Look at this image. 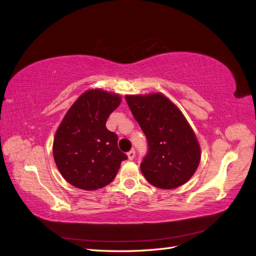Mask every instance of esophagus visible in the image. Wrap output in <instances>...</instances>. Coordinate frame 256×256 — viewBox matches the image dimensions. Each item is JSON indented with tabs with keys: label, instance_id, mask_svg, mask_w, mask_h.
Returning a JSON list of instances; mask_svg holds the SVG:
<instances>
[{
	"label": "esophagus",
	"instance_id": "obj_1",
	"mask_svg": "<svg viewBox=\"0 0 256 256\" xmlns=\"http://www.w3.org/2000/svg\"><path fill=\"white\" fill-rule=\"evenodd\" d=\"M127 156H128V159H129V160L134 159V157H136V150H131L127 154Z\"/></svg>",
	"mask_w": 256,
	"mask_h": 256
}]
</instances>
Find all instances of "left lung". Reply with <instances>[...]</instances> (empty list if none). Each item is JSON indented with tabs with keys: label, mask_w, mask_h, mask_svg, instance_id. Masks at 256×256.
<instances>
[{
	"label": "left lung",
	"mask_w": 256,
	"mask_h": 256,
	"mask_svg": "<svg viewBox=\"0 0 256 256\" xmlns=\"http://www.w3.org/2000/svg\"><path fill=\"white\" fill-rule=\"evenodd\" d=\"M126 102L148 144L140 166L147 182L160 189L187 182L198 166L200 148L180 110L160 92L127 95Z\"/></svg>",
	"instance_id": "obj_1"
}]
</instances>
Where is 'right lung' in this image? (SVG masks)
I'll use <instances>...</instances> for the list:
<instances>
[{"label":"right lung","instance_id":"right-lung-1","mask_svg":"<svg viewBox=\"0 0 256 256\" xmlns=\"http://www.w3.org/2000/svg\"><path fill=\"white\" fill-rule=\"evenodd\" d=\"M122 98L102 90H90L76 100L58 126L53 157L65 180L82 190L109 184L127 154L120 150L118 138L106 127Z\"/></svg>","mask_w":256,"mask_h":256}]
</instances>
